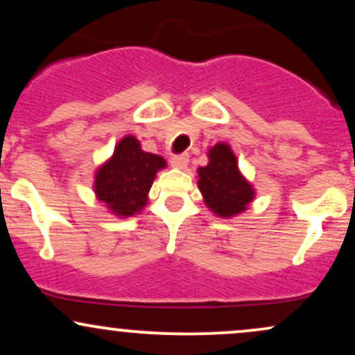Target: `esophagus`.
Instances as JSON below:
<instances>
[{"mask_svg":"<svg viewBox=\"0 0 355 355\" xmlns=\"http://www.w3.org/2000/svg\"><path fill=\"white\" fill-rule=\"evenodd\" d=\"M170 164L175 168H185L187 165H189V155L187 153H180V155H175L172 157V160H170Z\"/></svg>","mask_w":355,"mask_h":355,"instance_id":"obj_1","label":"esophagus"}]
</instances>
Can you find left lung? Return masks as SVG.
I'll return each instance as SVG.
<instances>
[{"label":"left lung","mask_w":355,"mask_h":355,"mask_svg":"<svg viewBox=\"0 0 355 355\" xmlns=\"http://www.w3.org/2000/svg\"><path fill=\"white\" fill-rule=\"evenodd\" d=\"M198 189L209 209L225 218L242 214L255 195L240 175L237 158L227 144L210 148L209 165L198 168Z\"/></svg>","instance_id":"left-lung-1"}]
</instances>
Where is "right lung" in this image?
<instances>
[{
	"label": "right lung",
	"instance_id": "1",
	"mask_svg": "<svg viewBox=\"0 0 355 355\" xmlns=\"http://www.w3.org/2000/svg\"><path fill=\"white\" fill-rule=\"evenodd\" d=\"M166 164L146 153L135 137H125L95 177V193L118 217H132L146 205L155 175Z\"/></svg>",
	"mask_w": 355,
	"mask_h": 355
}]
</instances>
